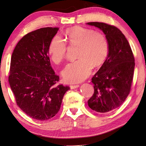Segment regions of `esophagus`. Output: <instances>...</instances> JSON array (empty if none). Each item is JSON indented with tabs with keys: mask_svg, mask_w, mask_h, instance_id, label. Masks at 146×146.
Masks as SVG:
<instances>
[{
	"mask_svg": "<svg viewBox=\"0 0 146 146\" xmlns=\"http://www.w3.org/2000/svg\"><path fill=\"white\" fill-rule=\"evenodd\" d=\"M79 87V85H70V89H76V88H77Z\"/></svg>",
	"mask_w": 146,
	"mask_h": 146,
	"instance_id": "esophagus-1",
	"label": "esophagus"
}]
</instances>
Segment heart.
Masks as SVG:
<instances>
[{
    "mask_svg": "<svg viewBox=\"0 0 146 146\" xmlns=\"http://www.w3.org/2000/svg\"><path fill=\"white\" fill-rule=\"evenodd\" d=\"M66 41L70 46H78L79 58L66 66L62 72L64 80L69 83L80 82L90 74L92 67L104 63L108 55V42L105 35L93 30L75 26L66 30ZM67 46L63 39L56 35L52 39L48 54L54 63L60 64L66 58Z\"/></svg>",
    "mask_w": 146,
    "mask_h": 146,
    "instance_id": "heart-1",
    "label": "heart"
}]
</instances>
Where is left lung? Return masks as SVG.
Here are the masks:
<instances>
[{"instance_id": "8db88e82", "label": "left lung", "mask_w": 146, "mask_h": 146, "mask_svg": "<svg viewBox=\"0 0 146 146\" xmlns=\"http://www.w3.org/2000/svg\"><path fill=\"white\" fill-rule=\"evenodd\" d=\"M86 24L102 31L108 42V55L92 78L94 92L88 101L92 110L107 113L121 106L129 94L135 69L134 56L127 39L117 27L98 22Z\"/></svg>"}]
</instances>
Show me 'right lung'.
Instances as JSON below:
<instances>
[{
	"label": "right lung",
	"mask_w": 146,
	"mask_h": 146,
	"mask_svg": "<svg viewBox=\"0 0 146 146\" xmlns=\"http://www.w3.org/2000/svg\"><path fill=\"white\" fill-rule=\"evenodd\" d=\"M58 30L45 27L27 34L17 44L11 56L8 81L17 105L38 121L55 116L70 89L55 85L59 77L52 68L48 56V47Z\"/></svg>",
	"instance_id": "1"
}]
</instances>
